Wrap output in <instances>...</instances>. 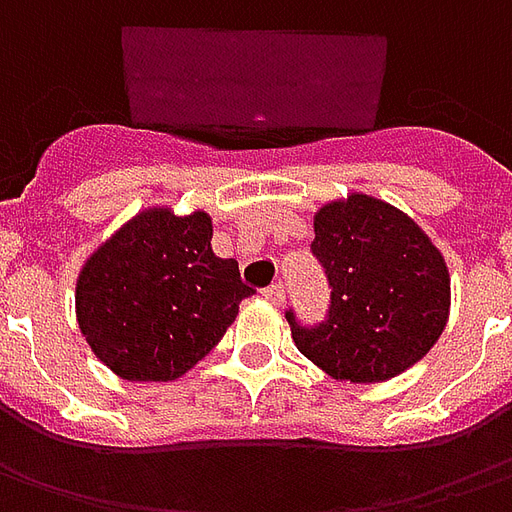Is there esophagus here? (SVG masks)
<instances>
[{
	"mask_svg": "<svg viewBox=\"0 0 512 512\" xmlns=\"http://www.w3.org/2000/svg\"><path fill=\"white\" fill-rule=\"evenodd\" d=\"M264 300H270L272 305H281L283 300H286V289H283V283H272V286H267L264 289Z\"/></svg>",
	"mask_w": 512,
	"mask_h": 512,
	"instance_id": "1",
	"label": "esophagus"
}]
</instances>
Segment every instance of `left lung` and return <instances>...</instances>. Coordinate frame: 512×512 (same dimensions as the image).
<instances>
[{
	"instance_id": "left-lung-1",
	"label": "left lung",
	"mask_w": 512,
	"mask_h": 512,
	"mask_svg": "<svg viewBox=\"0 0 512 512\" xmlns=\"http://www.w3.org/2000/svg\"><path fill=\"white\" fill-rule=\"evenodd\" d=\"M311 251L330 281V313L292 338L333 379L387 382L431 352L450 316L445 256L409 215L352 193L313 215Z\"/></svg>"
}]
</instances>
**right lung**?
Instances as JSON below:
<instances>
[{
	"label": "right lung",
	"mask_w": 512,
	"mask_h": 512,
	"mask_svg": "<svg viewBox=\"0 0 512 512\" xmlns=\"http://www.w3.org/2000/svg\"><path fill=\"white\" fill-rule=\"evenodd\" d=\"M253 289L212 253L204 210L149 207L114 231L78 272V330L128 382H171L223 338Z\"/></svg>",
	"instance_id": "right-lung-1"
}]
</instances>
